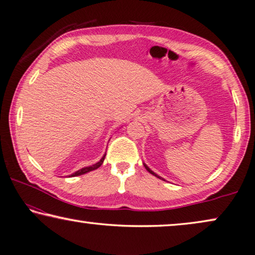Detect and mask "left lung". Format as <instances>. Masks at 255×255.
<instances>
[{"label":"left lung","mask_w":255,"mask_h":255,"mask_svg":"<svg viewBox=\"0 0 255 255\" xmlns=\"http://www.w3.org/2000/svg\"><path fill=\"white\" fill-rule=\"evenodd\" d=\"M143 166L145 167V169H146V170H148V171H149V172L151 173V175H153V176H155V177H157V178H159V179H162V180H164V179H163V178H161V177H160V176H158V175H157V173H154V172H153L152 170H151V169H150V168H149L148 166H146V164H144V163H143Z\"/></svg>","instance_id":"8db88e82"}]
</instances>
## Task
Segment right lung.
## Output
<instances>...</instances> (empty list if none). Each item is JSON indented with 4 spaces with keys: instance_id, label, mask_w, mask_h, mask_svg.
<instances>
[{
    "instance_id": "1",
    "label": "right lung",
    "mask_w": 255,
    "mask_h": 255,
    "mask_svg": "<svg viewBox=\"0 0 255 255\" xmlns=\"http://www.w3.org/2000/svg\"><path fill=\"white\" fill-rule=\"evenodd\" d=\"M105 155H106V153L103 155L102 157V159L100 160V161L98 162H96L95 164H93V166H89V167H85V168H82V169H79V170H77L76 172H74L73 175H70L69 177H76V176H80V175H84V173H86V172H89V171H93V170H95V169H97V168H100L101 166H102V163H103V161H104V159H105Z\"/></svg>"
}]
</instances>
